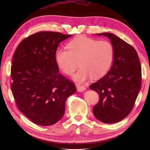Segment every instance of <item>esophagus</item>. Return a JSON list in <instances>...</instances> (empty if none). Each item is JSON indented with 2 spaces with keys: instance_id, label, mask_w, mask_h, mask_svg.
Wrapping results in <instances>:
<instances>
[{
  "instance_id": "1",
  "label": "esophagus",
  "mask_w": 150,
  "mask_h": 150,
  "mask_svg": "<svg viewBox=\"0 0 150 150\" xmlns=\"http://www.w3.org/2000/svg\"><path fill=\"white\" fill-rule=\"evenodd\" d=\"M76 87H77V91L79 92H82L84 91L85 90H86V88L84 86H82V85H80V84H76Z\"/></svg>"
}]
</instances>
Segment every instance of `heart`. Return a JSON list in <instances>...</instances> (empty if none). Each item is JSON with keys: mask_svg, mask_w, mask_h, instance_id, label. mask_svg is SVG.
Returning <instances> with one entry per match:
<instances>
[{"mask_svg": "<svg viewBox=\"0 0 150 150\" xmlns=\"http://www.w3.org/2000/svg\"><path fill=\"white\" fill-rule=\"evenodd\" d=\"M67 49H57L55 61L60 70L68 75L75 71L79 62L81 68L73 76L76 82H84L91 77L99 79L112 66L114 48L108 41L80 37L70 41Z\"/></svg>", "mask_w": 150, "mask_h": 150, "instance_id": "b5f03b06", "label": "heart"}]
</instances>
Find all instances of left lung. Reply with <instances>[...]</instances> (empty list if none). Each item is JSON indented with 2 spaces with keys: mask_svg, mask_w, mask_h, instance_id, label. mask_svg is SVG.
<instances>
[{
  "mask_svg": "<svg viewBox=\"0 0 150 150\" xmlns=\"http://www.w3.org/2000/svg\"><path fill=\"white\" fill-rule=\"evenodd\" d=\"M97 35L109 38L115 54L110 71L90 86L99 95L93 112L101 122L116 123L128 116L134 106L141 87V63L134 47L115 35Z\"/></svg>",
  "mask_w": 150,
  "mask_h": 150,
  "instance_id": "8db88e82",
  "label": "left lung"
}]
</instances>
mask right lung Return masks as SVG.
<instances>
[{"instance_id": "1", "label": "right lung", "mask_w": 150, "mask_h": 150, "mask_svg": "<svg viewBox=\"0 0 150 150\" xmlns=\"http://www.w3.org/2000/svg\"><path fill=\"white\" fill-rule=\"evenodd\" d=\"M70 37L53 31L36 33L18 44L13 57V95L19 110L38 125L51 126L61 119L67 98L77 91L59 73L55 59L59 43Z\"/></svg>"}]
</instances>
